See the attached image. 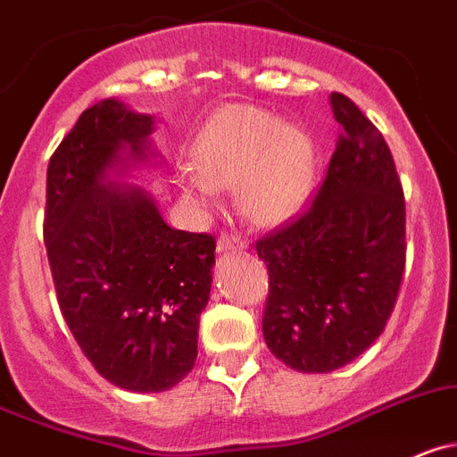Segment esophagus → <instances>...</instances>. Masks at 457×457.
Listing matches in <instances>:
<instances>
[{
	"label": "esophagus",
	"instance_id": "obj_1",
	"mask_svg": "<svg viewBox=\"0 0 457 457\" xmlns=\"http://www.w3.org/2000/svg\"><path fill=\"white\" fill-rule=\"evenodd\" d=\"M246 251V242L237 236H228V233H221L217 237V253H242Z\"/></svg>",
	"mask_w": 457,
	"mask_h": 457
}]
</instances>
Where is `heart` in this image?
Wrapping results in <instances>:
<instances>
[{
	"instance_id": "heart-1",
	"label": "heart",
	"mask_w": 457,
	"mask_h": 457,
	"mask_svg": "<svg viewBox=\"0 0 457 457\" xmlns=\"http://www.w3.org/2000/svg\"><path fill=\"white\" fill-rule=\"evenodd\" d=\"M193 172L177 175L186 206L206 212L233 186L242 215L255 226L280 224L301 208L314 181V143L303 128L253 105H226L186 147Z\"/></svg>"
}]
</instances>
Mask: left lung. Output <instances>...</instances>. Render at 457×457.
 Listing matches in <instances>:
<instances>
[{
    "label": "left lung",
    "instance_id": "8db88e82",
    "mask_svg": "<svg viewBox=\"0 0 457 457\" xmlns=\"http://www.w3.org/2000/svg\"><path fill=\"white\" fill-rule=\"evenodd\" d=\"M312 206L255 245L269 271L267 347L298 372H332L384 332L406 264V206L388 143L343 94Z\"/></svg>",
    "mask_w": 457,
    "mask_h": 457
}]
</instances>
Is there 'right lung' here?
<instances>
[{
  "label": "right lung",
  "instance_id": "add662e5",
  "mask_svg": "<svg viewBox=\"0 0 457 457\" xmlns=\"http://www.w3.org/2000/svg\"><path fill=\"white\" fill-rule=\"evenodd\" d=\"M156 116L116 98L85 110L46 170L45 245L60 310L110 384L163 393L197 359L215 240L170 228L145 188L123 184L163 161Z\"/></svg>",
  "mask_w": 457,
  "mask_h": 457
}]
</instances>
